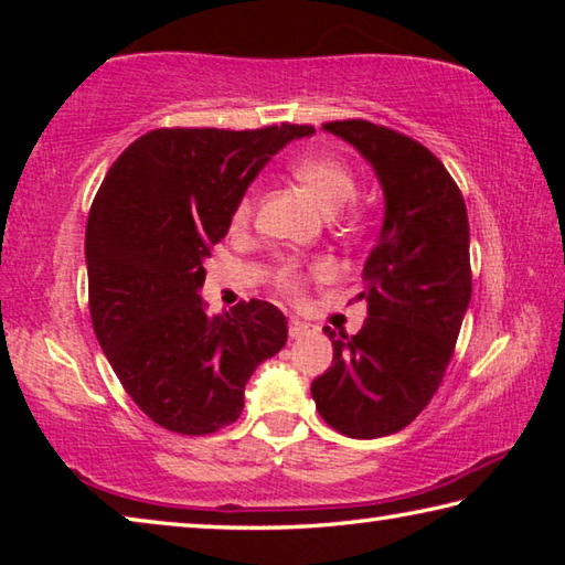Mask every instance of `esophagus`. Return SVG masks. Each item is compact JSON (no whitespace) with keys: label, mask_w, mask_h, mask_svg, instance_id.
<instances>
[{"label":"esophagus","mask_w":565,"mask_h":565,"mask_svg":"<svg viewBox=\"0 0 565 565\" xmlns=\"http://www.w3.org/2000/svg\"><path fill=\"white\" fill-rule=\"evenodd\" d=\"M311 331V327L306 321H301V319H291L289 321V337L291 339H301V337H306V333Z\"/></svg>","instance_id":"34e87169"}]
</instances>
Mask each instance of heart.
Masks as SVG:
<instances>
[{
	"instance_id": "obj_1",
	"label": "heart",
	"mask_w": 565,
	"mask_h": 565,
	"mask_svg": "<svg viewBox=\"0 0 565 565\" xmlns=\"http://www.w3.org/2000/svg\"><path fill=\"white\" fill-rule=\"evenodd\" d=\"M291 171L306 189L313 191V196L319 199L323 212L329 214H337L339 209L347 206L351 199L356 196V177H353V171L347 161L333 154L311 151V154H303L296 159L291 164ZM254 206H256V191L248 189L234 206V216H232L234 226H246L252 222ZM323 269H327V264L311 266V271H323ZM301 274L303 271H301L299 259H284L279 271H276V284H279L284 291H299Z\"/></svg>"
}]
</instances>
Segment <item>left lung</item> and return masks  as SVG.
Here are the masks:
<instances>
[{
	"label": "left lung",
	"mask_w": 565,
	"mask_h": 565,
	"mask_svg": "<svg viewBox=\"0 0 565 565\" xmlns=\"http://www.w3.org/2000/svg\"><path fill=\"white\" fill-rule=\"evenodd\" d=\"M369 161L384 224L361 274L366 321L356 337L323 329L333 361L313 379L321 418L351 438L408 426L438 391L471 301L468 216L446 167L418 141L363 119L329 121Z\"/></svg>",
	"instance_id": "1"
}]
</instances>
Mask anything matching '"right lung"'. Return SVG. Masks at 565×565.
Segmentation results:
<instances>
[{
    "label": "right lung",
    "mask_w": 565,
    "mask_h": 565,
    "mask_svg": "<svg viewBox=\"0 0 565 565\" xmlns=\"http://www.w3.org/2000/svg\"><path fill=\"white\" fill-rule=\"evenodd\" d=\"M313 127L154 129L121 151L87 218L89 311L114 374L154 424L214 434L242 416L244 388L289 337L269 301L209 317L204 262L234 206L289 141Z\"/></svg>",
    "instance_id": "add662e5"
}]
</instances>
